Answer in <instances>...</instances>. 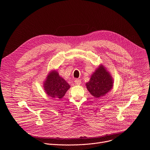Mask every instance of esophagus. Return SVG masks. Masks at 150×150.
Masks as SVG:
<instances>
[{"label": "esophagus", "instance_id": "34e87169", "mask_svg": "<svg viewBox=\"0 0 150 150\" xmlns=\"http://www.w3.org/2000/svg\"><path fill=\"white\" fill-rule=\"evenodd\" d=\"M74 82H75V83L76 85H80L81 83V80H80V79H76L74 81Z\"/></svg>", "mask_w": 150, "mask_h": 150}]
</instances>
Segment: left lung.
Returning <instances> with one entry per match:
<instances>
[{
	"label": "left lung",
	"mask_w": 150,
	"mask_h": 150,
	"mask_svg": "<svg viewBox=\"0 0 150 150\" xmlns=\"http://www.w3.org/2000/svg\"><path fill=\"white\" fill-rule=\"evenodd\" d=\"M88 91L96 98L104 96L113 85V79L105 68L100 65L92 74L90 81L86 84Z\"/></svg>",
	"instance_id": "1"
}]
</instances>
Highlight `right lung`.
Segmentation results:
<instances>
[{"mask_svg":"<svg viewBox=\"0 0 150 150\" xmlns=\"http://www.w3.org/2000/svg\"><path fill=\"white\" fill-rule=\"evenodd\" d=\"M46 94L55 98L61 99L70 88L69 84L60 76L56 71H52L47 76L43 83Z\"/></svg>","mask_w":150,"mask_h":150,"instance_id":"1","label":"right lung"}]
</instances>
